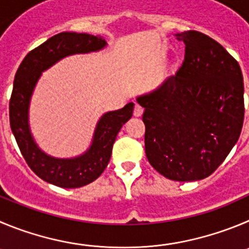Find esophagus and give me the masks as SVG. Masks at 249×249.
Instances as JSON below:
<instances>
[{
  "mask_svg": "<svg viewBox=\"0 0 249 249\" xmlns=\"http://www.w3.org/2000/svg\"><path fill=\"white\" fill-rule=\"evenodd\" d=\"M142 113H143L142 107L139 106V104H136L135 109H134V115H135V117H141V115H142Z\"/></svg>",
  "mask_w": 249,
  "mask_h": 249,
  "instance_id": "esophagus-1",
  "label": "esophagus"
}]
</instances>
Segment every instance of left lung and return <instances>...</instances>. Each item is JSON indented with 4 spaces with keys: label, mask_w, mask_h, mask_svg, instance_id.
I'll use <instances>...</instances> for the list:
<instances>
[{
    "label": "left lung",
    "mask_w": 249,
    "mask_h": 249,
    "mask_svg": "<svg viewBox=\"0 0 249 249\" xmlns=\"http://www.w3.org/2000/svg\"><path fill=\"white\" fill-rule=\"evenodd\" d=\"M182 66L159 88L138 97L145 108V151L159 173L177 182L209 177L232 150L245 118L238 62L210 36L188 30Z\"/></svg>",
    "instance_id": "left-lung-1"
}]
</instances>
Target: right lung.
I'll return each mask as SVG.
<instances>
[{"mask_svg":"<svg viewBox=\"0 0 249 249\" xmlns=\"http://www.w3.org/2000/svg\"><path fill=\"white\" fill-rule=\"evenodd\" d=\"M106 46L107 41L99 36L62 32L28 53L18 67L9 101V124L28 166L50 184L70 189L96 180L108 166L118 132L132 117V102L122 109L104 113L97 122L89 147L71 159H59L44 152L30 131V99L43 72L65 57L96 53Z\"/></svg>","mask_w":249,"mask_h":249,"instance_id":"right-lung-1","label":"right lung"}]
</instances>
